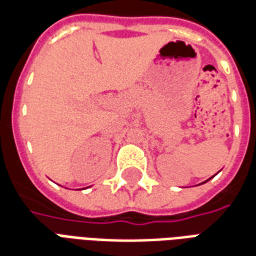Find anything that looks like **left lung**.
<instances>
[{"label": "left lung", "mask_w": 256, "mask_h": 256, "mask_svg": "<svg viewBox=\"0 0 256 256\" xmlns=\"http://www.w3.org/2000/svg\"><path fill=\"white\" fill-rule=\"evenodd\" d=\"M212 177H214V176H212ZM207 181H208V180H207ZM207 181H204V182H207ZM204 182H203V184H204Z\"/></svg>", "instance_id": "left-lung-1"}]
</instances>
